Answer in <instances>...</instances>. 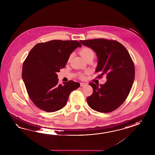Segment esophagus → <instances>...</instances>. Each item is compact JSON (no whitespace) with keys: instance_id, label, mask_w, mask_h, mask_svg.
<instances>
[{"instance_id":"obj_1","label":"esophagus","mask_w":155,"mask_h":155,"mask_svg":"<svg viewBox=\"0 0 155 155\" xmlns=\"http://www.w3.org/2000/svg\"><path fill=\"white\" fill-rule=\"evenodd\" d=\"M80 85H81V87H82V86H86V85H87V83H83V82H81V83H80Z\"/></svg>"}]
</instances>
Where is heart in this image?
Returning a JSON list of instances; mask_svg holds the SVG:
<instances>
[{"instance_id":"b5f03b06","label":"heart","mask_w":155,"mask_h":155,"mask_svg":"<svg viewBox=\"0 0 155 155\" xmlns=\"http://www.w3.org/2000/svg\"><path fill=\"white\" fill-rule=\"evenodd\" d=\"M80 54H81V55L83 57V58L85 59H86L87 57H88L90 55H91V54H94V51H93L92 50L90 49V48H84L82 49L81 50V51H80ZM71 57H72V55H71L69 56V58H68V61H70V59H71ZM88 73V72H86L85 73ZM85 73H79V77H80L81 78H82V79H84V78H85Z\"/></svg>"}]
</instances>
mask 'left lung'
Instances as JSON below:
<instances>
[{
	"label": "left lung",
	"instance_id": "obj_1",
	"mask_svg": "<svg viewBox=\"0 0 155 155\" xmlns=\"http://www.w3.org/2000/svg\"><path fill=\"white\" fill-rule=\"evenodd\" d=\"M83 45L91 48L96 54L98 65L97 78L106 75L104 84L90 83L93 93L87 98L92 109L107 113L117 109L127 98L135 77L134 64L128 50L117 41L105 38L80 40Z\"/></svg>",
	"mask_w": 155,
	"mask_h": 155
}]
</instances>
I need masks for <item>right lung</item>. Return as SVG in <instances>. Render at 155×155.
Returning <instances> with one entry per match:
<instances>
[{"label":"right lung","mask_w":155,"mask_h":155,"mask_svg":"<svg viewBox=\"0 0 155 155\" xmlns=\"http://www.w3.org/2000/svg\"><path fill=\"white\" fill-rule=\"evenodd\" d=\"M81 46L76 40H54L31 50L23 64L22 77L29 97L38 108L46 112L59 110L71 92L79 87L73 81L59 84L57 73L65 67L72 51Z\"/></svg>","instance_id":"add662e5"}]
</instances>
